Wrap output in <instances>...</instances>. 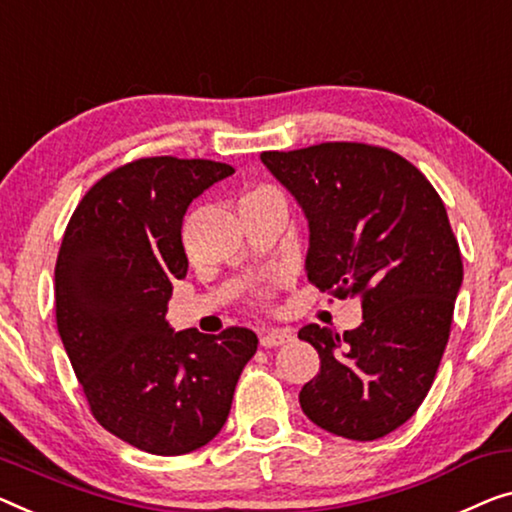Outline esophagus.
Returning <instances> with one entry per match:
<instances>
[{"label":"esophagus","instance_id":"obj_1","mask_svg":"<svg viewBox=\"0 0 512 512\" xmlns=\"http://www.w3.org/2000/svg\"><path fill=\"white\" fill-rule=\"evenodd\" d=\"M289 340H292V331L289 329H264L262 333H259V345H262L264 349L280 347Z\"/></svg>","mask_w":512,"mask_h":512}]
</instances>
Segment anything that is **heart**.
Segmentation results:
<instances>
[{
	"instance_id": "obj_1",
	"label": "heart",
	"mask_w": 512,
	"mask_h": 512,
	"mask_svg": "<svg viewBox=\"0 0 512 512\" xmlns=\"http://www.w3.org/2000/svg\"><path fill=\"white\" fill-rule=\"evenodd\" d=\"M259 202H278V204H285V200H282V195L278 193L276 188L266 186V183H262V186L248 188L246 193L241 195L239 207H246V204H259ZM262 296H264V294H262Z\"/></svg>"
}]
</instances>
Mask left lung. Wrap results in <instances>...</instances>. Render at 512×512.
Here are the masks:
<instances>
[{
    "mask_svg": "<svg viewBox=\"0 0 512 512\" xmlns=\"http://www.w3.org/2000/svg\"><path fill=\"white\" fill-rule=\"evenodd\" d=\"M259 158L308 218V280L363 308L354 331H299L322 361L299 393L303 414L345 439L386 437L421 407L451 335L462 255L444 202L407 158L372 144Z\"/></svg>",
    "mask_w": 512,
    "mask_h": 512,
    "instance_id": "1",
    "label": "left lung"
}]
</instances>
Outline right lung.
<instances>
[{"label":"right lung","instance_id":"1","mask_svg":"<svg viewBox=\"0 0 512 512\" xmlns=\"http://www.w3.org/2000/svg\"><path fill=\"white\" fill-rule=\"evenodd\" d=\"M234 174L227 163L154 156L87 190L55 266L57 329L91 414L151 455H183L216 437L257 335L167 324L172 282L186 278L188 204Z\"/></svg>","mask_w":512,"mask_h":512}]
</instances>
